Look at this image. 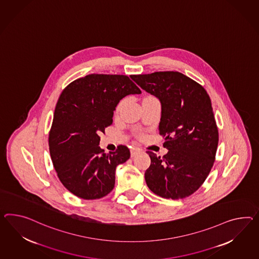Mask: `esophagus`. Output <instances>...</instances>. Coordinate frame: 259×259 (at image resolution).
Here are the masks:
<instances>
[{
  "mask_svg": "<svg viewBox=\"0 0 259 259\" xmlns=\"http://www.w3.org/2000/svg\"><path fill=\"white\" fill-rule=\"evenodd\" d=\"M139 152L140 148L136 147V146H133V148L131 149V156H132V157H135Z\"/></svg>",
  "mask_w": 259,
  "mask_h": 259,
  "instance_id": "34e87169",
  "label": "esophagus"
}]
</instances>
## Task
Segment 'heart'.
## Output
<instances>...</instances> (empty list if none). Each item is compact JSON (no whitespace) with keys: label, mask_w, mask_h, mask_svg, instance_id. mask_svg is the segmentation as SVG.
Segmentation results:
<instances>
[{"label":"heart","mask_w":259,"mask_h":259,"mask_svg":"<svg viewBox=\"0 0 259 259\" xmlns=\"http://www.w3.org/2000/svg\"><path fill=\"white\" fill-rule=\"evenodd\" d=\"M123 104H124V100L120 101L119 104L117 105V108H116V112H119L120 109H121V108H122V106H123Z\"/></svg>","instance_id":"1"}]
</instances>
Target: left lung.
<instances>
[{
  "instance_id": "left-lung-1",
  "label": "left lung",
  "mask_w": 259,
  "mask_h": 259,
  "mask_svg": "<svg viewBox=\"0 0 259 259\" xmlns=\"http://www.w3.org/2000/svg\"><path fill=\"white\" fill-rule=\"evenodd\" d=\"M161 105L159 125L165 137L163 157L148 151L145 172L151 192L166 199H182L199 189L212 168L219 142L211 101L204 87L177 71L132 75Z\"/></svg>"
}]
</instances>
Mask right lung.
<instances>
[{"mask_svg":"<svg viewBox=\"0 0 259 259\" xmlns=\"http://www.w3.org/2000/svg\"><path fill=\"white\" fill-rule=\"evenodd\" d=\"M141 94L125 75L90 74L69 83L55 107L49 146L62 184L74 195L100 199L113 191L116 166L131 157L128 148L103 153L100 133L113 124V111L128 95Z\"/></svg>","mask_w":259,"mask_h":259,"instance_id":"right-lung-1","label":"right lung"}]
</instances>
